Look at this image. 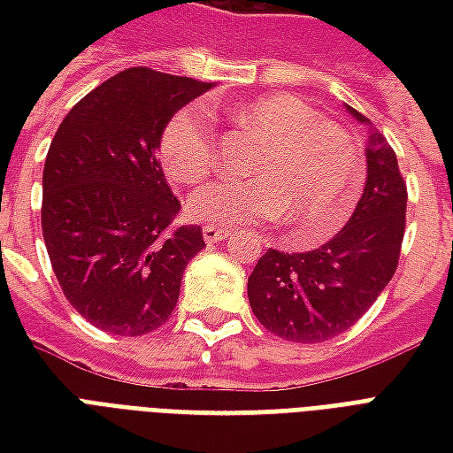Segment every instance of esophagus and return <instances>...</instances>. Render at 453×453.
Listing matches in <instances>:
<instances>
[{
	"label": "esophagus",
	"mask_w": 453,
	"mask_h": 453,
	"mask_svg": "<svg viewBox=\"0 0 453 453\" xmlns=\"http://www.w3.org/2000/svg\"><path fill=\"white\" fill-rule=\"evenodd\" d=\"M227 237H230V230H227V227L203 226V240H206L208 245H213V242H220V240H227Z\"/></svg>",
	"instance_id": "34e87169"
}]
</instances>
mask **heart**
Here are the masks:
<instances>
[{"label": "heart", "instance_id": "obj_1", "mask_svg": "<svg viewBox=\"0 0 453 453\" xmlns=\"http://www.w3.org/2000/svg\"><path fill=\"white\" fill-rule=\"evenodd\" d=\"M265 138L247 162L250 179H220L194 191L187 213L208 226H259L286 213L298 242L333 235L357 203L364 165L349 133L291 94H269L233 111ZM159 162L179 184H196L216 165V135L201 106L165 123Z\"/></svg>", "mask_w": 453, "mask_h": 453}]
</instances>
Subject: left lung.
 Listing matches in <instances>:
<instances>
[{"label": "left lung", "instance_id": "1", "mask_svg": "<svg viewBox=\"0 0 453 453\" xmlns=\"http://www.w3.org/2000/svg\"><path fill=\"white\" fill-rule=\"evenodd\" d=\"M366 184L340 233L308 252L266 250L247 279V298L257 320L288 342L333 340L369 311L398 266L405 233L408 188L398 159L366 116Z\"/></svg>", "mask_w": 453, "mask_h": 453}]
</instances>
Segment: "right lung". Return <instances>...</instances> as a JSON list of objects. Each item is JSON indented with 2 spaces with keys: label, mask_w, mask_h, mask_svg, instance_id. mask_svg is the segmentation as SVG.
<instances>
[{
  "label": "right lung",
  "mask_w": 453,
  "mask_h": 453,
  "mask_svg": "<svg viewBox=\"0 0 453 453\" xmlns=\"http://www.w3.org/2000/svg\"><path fill=\"white\" fill-rule=\"evenodd\" d=\"M213 84L130 67L70 109L43 167V240L84 320L138 337L167 323L184 269L206 247L174 226L181 203L157 162L174 113Z\"/></svg>",
  "instance_id": "obj_1"
}]
</instances>
